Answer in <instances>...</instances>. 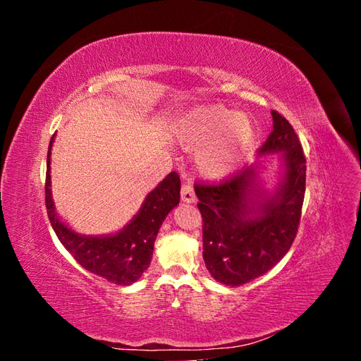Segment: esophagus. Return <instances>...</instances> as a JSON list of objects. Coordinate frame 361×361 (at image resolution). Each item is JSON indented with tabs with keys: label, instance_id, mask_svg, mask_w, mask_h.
I'll list each match as a JSON object with an SVG mask.
<instances>
[{
	"label": "esophagus",
	"instance_id": "1",
	"mask_svg": "<svg viewBox=\"0 0 361 361\" xmlns=\"http://www.w3.org/2000/svg\"><path fill=\"white\" fill-rule=\"evenodd\" d=\"M180 199H182L183 202H187V203H192V202L195 200V194H194V190H192V187H191V183L185 182V183L182 185Z\"/></svg>",
	"mask_w": 361,
	"mask_h": 361
}]
</instances>
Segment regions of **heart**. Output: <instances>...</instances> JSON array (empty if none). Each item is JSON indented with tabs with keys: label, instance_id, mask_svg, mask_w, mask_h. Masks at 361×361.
I'll return each instance as SVG.
<instances>
[{
	"label": "heart",
	"instance_id": "obj_1",
	"mask_svg": "<svg viewBox=\"0 0 361 361\" xmlns=\"http://www.w3.org/2000/svg\"><path fill=\"white\" fill-rule=\"evenodd\" d=\"M183 143L200 150L195 164L204 178L218 180L233 173L253 141V122L223 105L192 108L179 120Z\"/></svg>",
	"mask_w": 361,
	"mask_h": 361
}]
</instances>
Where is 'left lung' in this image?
Returning <instances> with one entry per match:
<instances>
[{
	"instance_id": "1",
	"label": "left lung",
	"mask_w": 361,
	"mask_h": 361,
	"mask_svg": "<svg viewBox=\"0 0 361 361\" xmlns=\"http://www.w3.org/2000/svg\"><path fill=\"white\" fill-rule=\"evenodd\" d=\"M272 130L259 154L283 152L279 190L267 195L255 169L220 183H195L203 220V259L211 276L241 286L264 276L285 256L298 232L305 192V157L292 125L272 110Z\"/></svg>"
}]
</instances>
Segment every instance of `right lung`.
I'll return each instance as SVG.
<instances>
[{
	"label": "right lung",
	"instance_id": "1",
	"mask_svg": "<svg viewBox=\"0 0 361 361\" xmlns=\"http://www.w3.org/2000/svg\"><path fill=\"white\" fill-rule=\"evenodd\" d=\"M54 137L56 135L49 141L45 182V204L54 232L84 269L116 285H130L149 268L159 227L167 214L179 204V174L171 171L158 183V187L149 192L138 214L120 232L106 236L80 235L61 223L51 197L49 164Z\"/></svg>",
	"mask_w": 361,
	"mask_h": 361
}]
</instances>
